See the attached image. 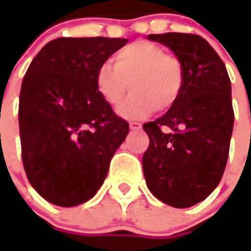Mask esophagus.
Instances as JSON below:
<instances>
[{"label": "esophagus", "instance_id": "34e87169", "mask_svg": "<svg viewBox=\"0 0 251 251\" xmlns=\"http://www.w3.org/2000/svg\"><path fill=\"white\" fill-rule=\"evenodd\" d=\"M142 127V124L138 123V121H130V128L131 130H140Z\"/></svg>", "mask_w": 251, "mask_h": 251}]
</instances>
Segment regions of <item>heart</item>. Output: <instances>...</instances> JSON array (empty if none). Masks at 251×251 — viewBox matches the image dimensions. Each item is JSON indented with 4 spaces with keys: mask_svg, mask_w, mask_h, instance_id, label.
<instances>
[{
    "mask_svg": "<svg viewBox=\"0 0 251 251\" xmlns=\"http://www.w3.org/2000/svg\"><path fill=\"white\" fill-rule=\"evenodd\" d=\"M130 86L131 93L117 113L134 120L155 110L165 111L178 100L184 86V67L177 55L152 42H134L121 49L110 64L96 73V89L101 100L117 106Z\"/></svg>",
    "mask_w": 251,
    "mask_h": 251,
    "instance_id": "heart-1",
    "label": "heart"
}]
</instances>
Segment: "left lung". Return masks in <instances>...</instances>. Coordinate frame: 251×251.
I'll use <instances>...</instances> for the list:
<instances>
[{
  "label": "left lung",
  "instance_id": "8db88e82",
  "mask_svg": "<svg viewBox=\"0 0 251 251\" xmlns=\"http://www.w3.org/2000/svg\"><path fill=\"white\" fill-rule=\"evenodd\" d=\"M148 37L181 60L184 86L162 117L142 126L150 137L144 176L162 202L188 208L215 190L226 168L235 119L230 79L221 57L201 36L172 32Z\"/></svg>",
  "mask_w": 251,
  "mask_h": 251
}]
</instances>
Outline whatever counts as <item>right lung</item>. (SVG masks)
<instances>
[{"label": "right lung", "mask_w": 251, "mask_h": 251, "mask_svg": "<svg viewBox=\"0 0 251 251\" xmlns=\"http://www.w3.org/2000/svg\"><path fill=\"white\" fill-rule=\"evenodd\" d=\"M127 39L58 37L25 74L19 95L22 162L29 183L49 202L75 207L107 176L128 123L106 104L96 73Z\"/></svg>", "instance_id": "obj_1"}]
</instances>
